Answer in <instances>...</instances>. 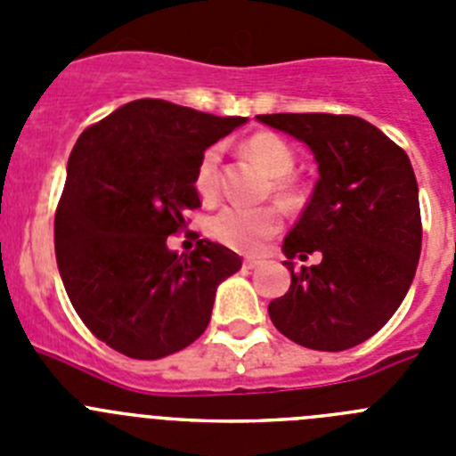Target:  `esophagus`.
I'll return each mask as SVG.
<instances>
[{
	"mask_svg": "<svg viewBox=\"0 0 456 456\" xmlns=\"http://www.w3.org/2000/svg\"><path fill=\"white\" fill-rule=\"evenodd\" d=\"M263 263V260H260V257H256V256H248V257H244V269H256L257 265Z\"/></svg>",
	"mask_w": 456,
	"mask_h": 456,
	"instance_id": "esophagus-1",
	"label": "esophagus"
}]
</instances>
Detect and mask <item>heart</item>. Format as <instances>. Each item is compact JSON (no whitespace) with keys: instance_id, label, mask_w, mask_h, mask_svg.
<instances>
[{"instance_id":"1","label":"heart","mask_w":456,"mask_h":456,"mask_svg":"<svg viewBox=\"0 0 456 456\" xmlns=\"http://www.w3.org/2000/svg\"><path fill=\"white\" fill-rule=\"evenodd\" d=\"M241 151L248 159L257 164L267 173L269 178H273V191H276L278 200H283L285 205H297L301 200V187L288 178L292 173L294 151L289 143L281 136L272 134V132H257V134L248 136L241 143ZM216 167H219V151L209 148L205 155L200 157L199 168H196V191L203 199H212L216 193ZM283 225V216L278 208H240V205H228V208L219 209L208 224L209 235L221 241L224 247H231L235 251L253 253L260 248L281 231Z\"/></svg>"}]
</instances>
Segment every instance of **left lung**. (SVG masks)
Instances as JSON below:
<instances>
[{
    "instance_id": "8db88e82",
    "label": "left lung",
    "mask_w": 456,
    "mask_h": 456,
    "mask_svg": "<svg viewBox=\"0 0 456 456\" xmlns=\"http://www.w3.org/2000/svg\"><path fill=\"white\" fill-rule=\"evenodd\" d=\"M304 141L320 171L304 215L283 241L292 283L269 304L285 338L317 352L356 347L393 317L416 276L422 244L409 157L372 123L347 114H265ZM320 250L322 263L293 272Z\"/></svg>"
}]
</instances>
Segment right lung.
<instances>
[{"label": "right lung", "instance_id": "obj_1", "mask_svg": "<svg viewBox=\"0 0 456 456\" xmlns=\"http://www.w3.org/2000/svg\"><path fill=\"white\" fill-rule=\"evenodd\" d=\"M247 123L167 100H134L82 132L54 216L56 265L88 331L139 361L189 347L208 329L221 281L241 257L199 240L167 247L200 208L196 168L212 143Z\"/></svg>", "mask_w": 456, "mask_h": 456}]
</instances>
